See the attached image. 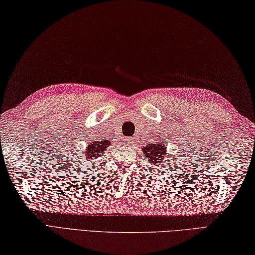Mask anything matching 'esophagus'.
<instances>
[{
  "label": "esophagus",
  "instance_id": "obj_1",
  "mask_svg": "<svg viewBox=\"0 0 255 255\" xmlns=\"http://www.w3.org/2000/svg\"><path fill=\"white\" fill-rule=\"evenodd\" d=\"M125 141V144L126 145H129V147H131V145L133 144V141H132V139H130V138H126L124 140Z\"/></svg>",
  "mask_w": 255,
  "mask_h": 255
}]
</instances>
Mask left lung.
Returning <instances> with one entry per match:
<instances>
[{
	"label": "left lung",
	"instance_id": "8db88e82",
	"mask_svg": "<svg viewBox=\"0 0 255 255\" xmlns=\"http://www.w3.org/2000/svg\"><path fill=\"white\" fill-rule=\"evenodd\" d=\"M142 152L147 155L149 163L161 165L166 158V147L163 139H158V142L150 143L147 147H142Z\"/></svg>",
	"mask_w": 255,
	"mask_h": 255
}]
</instances>
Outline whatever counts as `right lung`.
Wrapping results in <instances>:
<instances>
[{
	"label": "right lung",
	"instance_id": "1",
	"mask_svg": "<svg viewBox=\"0 0 255 255\" xmlns=\"http://www.w3.org/2000/svg\"><path fill=\"white\" fill-rule=\"evenodd\" d=\"M110 144L111 141H108V140H92V141L86 144V148L82 152V154L84 155L85 160H95L96 158H99L108 147H110Z\"/></svg>",
	"mask_w": 255,
	"mask_h": 255
}]
</instances>
